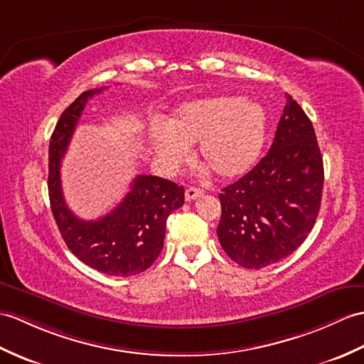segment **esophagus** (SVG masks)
I'll return each instance as SVG.
<instances>
[{"mask_svg":"<svg viewBox=\"0 0 364 364\" xmlns=\"http://www.w3.org/2000/svg\"><path fill=\"white\" fill-rule=\"evenodd\" d=\"M203 193H205V191H203V189L188 188V189H186V192H184V197H186V200L191 201V200H197L198 197L203 196Z\"/></svg>","mask_w":364,"mask_h":364,"instance_id":"esophagus-1","label":"esophagus"}]
</instances>
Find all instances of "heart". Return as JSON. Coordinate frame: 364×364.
Returning a JSON list of instances; mask_svg holds the SVG:
<instances>
[{"label": "heart", "mask_w": 364, "mask_h": 364, "mask_svg": "<svg viewBox=\"0 0 364 364\" xmlns=\"http://www.w3.org/2000/svg\"><path fill=\"white\" fill-rule=\"evenodd\" d=\"M268 134L265 108L239 96H213L181 105L171 122L156 119L149 139L167 171L191 156L189 144H198V156L223 180L248 173L259 161Z\"/></svg>", "instance_id": "1"}]
</instances>
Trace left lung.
I'll list each match as a JSON object with an SVG mask.
<instances>
[{
    "instance_id": "left-lung-1",
    "label": "left lung",
    "mask_w": 364,
    "mask_h": 364,
    "mask_svg": "<svg viewBox=\"0 0 364 364\" xmlns=\"http://www.w3.org/2000/svg\"><path fill=\"white\" fill-rule=\"evenodd\" d=\"M287 105L260 163L222 191L217 235L235 264L259 269L290 256L307 239L321 206L323 156L304 109Z\"/></svg>"
}]
</instances>
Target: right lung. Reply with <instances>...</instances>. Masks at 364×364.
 I'll return each mask as SVG.
<instances>
[{
	"label": "right lung",
	"instance_id": "right-lung-1",
	"mask_svg": "<svg viewBox=\"0 0 364 364\" xmlns=\"http://www.w3.org/2000/svg\"><path fill=\"white\" fill-rule=\"evenodd\" d=\"M102 90L82 92L55 125L49 142V201L58 231L75 257L108 276H133L158 259L167 217L183 206L184 189L159 176L138 175L125 198L105 217L82 220L71 213L62 192V158L88 99Z\"/></svg>",
	"mask_w": 364,
	"mask_h": 364
}]
</instances>
